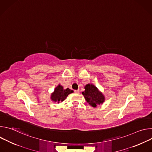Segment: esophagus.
<instances>
[{
  "instance_id": "1",
  "label": "esophagus",
  "mask_w": 152,
  "mask_h": 152,
  "mask_svg": "<svg viewBox=\"0 0 152 152\" xmlns=\"http://www.w3.org/2000/svg\"><path fill=\"white\" fill-rule=\"evenodd\" d=\"M75 93H79V90H75Z\"/></svg>"
}]
</instances>
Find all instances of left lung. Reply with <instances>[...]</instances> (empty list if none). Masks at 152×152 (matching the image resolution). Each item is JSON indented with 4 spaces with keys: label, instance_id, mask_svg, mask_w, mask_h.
<instances>
[{
    "label": "left lung",
    "instance_id": "8db88e82",
    "mask_svg": "<svg viewBox=\"0 0 152 152\" xmlns=\"http://www.w3.org/2000/svg\"><path fill=\"white\" fill-rule=\"evenodd\" d=\"M84 88L85 91L82 94L90 105L96 107L97 105L102 104L104 103L105 100L104 96L94 85L92 83L86 84Z\"/></svg>",
    "mask_w": 152,
    "mask_h": 152
}]
</instances>
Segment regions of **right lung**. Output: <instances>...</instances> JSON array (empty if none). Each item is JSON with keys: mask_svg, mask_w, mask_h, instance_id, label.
<instances>
[{"mask_svg": "<svg viewBox=\"0 0 152 152\" xmlns=\"http://www.w3.org/2000/svg\"><path fill=\"white\" fill-rule=\"evenodd\" d=\"M73 93V91L70 90L69 88L64 89L63 86L59 84L55 88L54 91L51 94L50 99L53 102H62L66 100L68 95Z\"/></svg>", "mask_w": 152, "mask_h": 152, "instance_id": "obj_1", "label": "right lung"}]
</instances>
